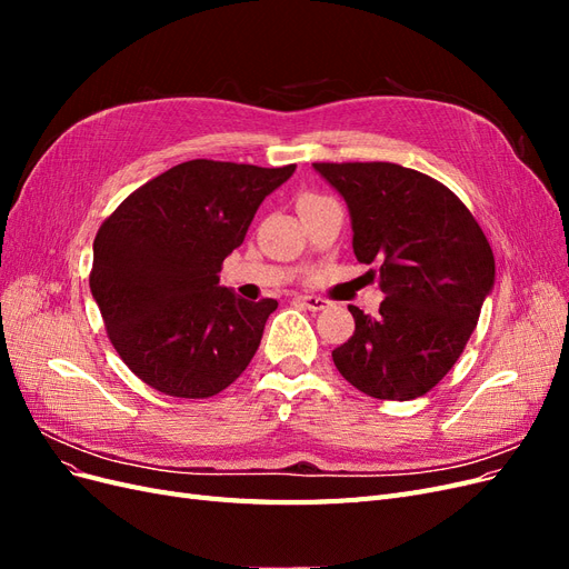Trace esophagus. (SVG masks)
<instances>
[{
    "label": "esophagus",
    "mask_w": 569,
    "mask_h": 569,
    "mask_svg": "<svg viewBox=\"0 0 569 569\" xmlns=\"http://www.w3.org/2000/svg\"><path fill=\"white\" fill-rule=\"evenodd\" d=\"M297 301L306 306L308 311H325V308H330V301L322 297H297Z\"/></svg>",
    "instance_id": "obj_1"
}]
</instances>
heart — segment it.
Instances as JSON below:
<instances>
[{
	"label": "heart",
	"instance_id": "heart-1",
	"mask_svg": "<svg viewBox=\"0 0 569 569\" xmlns=\"http://www.w3.org/2000/svg\"><path fill=\"white\" fill-rule=\"evenodd\" d=\"M308 197H316V194H303V197H301V199H308ZM301 199H299V201H301Z\"/></svg>",
	"mask_w": 569,
	"mask_h": 569
}]
</instances>
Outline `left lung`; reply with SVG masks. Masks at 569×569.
Listing matches in <instances>:
<instances>
[{"label":"left lung","instance_id":"1","mask_svg":"<svg viewBox=\"0 0 569 569\" xmlns=\"http://www.w3.org/2000/svg\"><path fill=\"white\" fill-rule=\"evenodd\" d=\"M347 199L353 253L380 261L375 318L349 306L356 330L332 351L347 382L372 399L410 401L435 389L475 332L493 287V251L449 187L385 161L313 163Z\"/></svg>","mask_w":569,"mask_h":569}]
</instances>
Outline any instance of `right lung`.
<instances>
[{
  "mask_svg": "<svg viewBox=\"0 0 569 569\" xmlns=\"http://www.w3.org/2000/svg\"><path fill=\"white\" fill-rule=\"evenodd\" d=\"M295 168L184 161L101 222L90 289L113 349L144 385L209 399L247 370L278 301L239 299L218 272Z\"/></svg>",
  "mask_w": 569,
  "mask_h": 569,
  "instance_id": "1",
  "label": "right lung"
}]
</instances>
